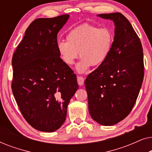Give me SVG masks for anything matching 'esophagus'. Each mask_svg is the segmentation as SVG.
<instances>
[{
	"mask_svg": "<svg viewBox=\"0 0 152 152\" xmlns=\"http://www.w3.org/2000/svg\"><path fill=\"white\" fill-rule=\"evenodd\" d=\"M77 83L78 84L80 85V86H82V85L84 84V79L83 77L82 76H77Z\"/></svg>",
	"mask_w": 152,
	"mask_h": 152,
	"instance_id": "1",
	"label": "esophagus"
}]
</instances>
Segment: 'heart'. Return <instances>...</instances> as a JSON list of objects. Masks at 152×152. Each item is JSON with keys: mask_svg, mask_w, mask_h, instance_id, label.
I'll return each mask as SVG.
<instances>
[{"mask_svg": "<svg viewBox=\"0 0 152 152\" xmlns=\"http://www.w3.org/2000/svg\"><path fill=\"white\" fill-rule=\"evenodd\" d=\"M113 42L114 34L111 29L84 23L68 32L66 41H58L57 51L61 61L68 66L75 63L79 54L81 60L77 70L84 72L91 66H99L107 59Z\"/></svg>", "mask_w": 152, "mask_h": 152, "instance_id": "obj_1", "label": "heart"}]
</instances>
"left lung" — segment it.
<instances>
[{"label": "left lung", "mask_w": 152, "mask_h": 152, "mask_svg": "<svg viewBox=\"0 0 152 152\" xmlns=\"http://www.w3.org/2000/svg\"><path fill=\"white\" fill-rule=\"evenodd\" d=\"M113 20L115 37L111 54L85 80L91 118L104 126L113 125L132 111L144 77L142 44L123 14H101Z\"/></svg>", "instance_id": "8db88e82"}]
</instances>
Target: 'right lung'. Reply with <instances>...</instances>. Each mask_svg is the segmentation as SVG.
Wrapping results in <instances>:
<instances>
[{"instance_id":"right-lung-1","label":"right lung","mask_w":152,"mask_h":152,"mask_svg":"<svg viewBox=\"0 0 152 152\" xmlns=\"http://www.w3.org/2000/svg\"><path fill=\"white\" fill-rule=\"evenodd\" d=\"M68 18L64 14L34 20L12 57V93L23 118L41 132L61 127L78 89L76 75L57 51V34Z\"/></svg>"}]
</instances>
